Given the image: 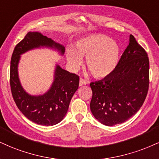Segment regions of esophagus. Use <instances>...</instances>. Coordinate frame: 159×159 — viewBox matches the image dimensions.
I'll list each match as a JSON object with an SVG mask.
<instances>
[{"label": "esophagus", "mask_w": 159, "mask_h": 159, "mask_svg": "<svg viewBox=\"0 0 159 159\" xmlns=\"http://www.w3.org/2000/svg\"><path fill=\"white\" fill-rule=\"evenodd\" d=\"M86 84H87V81H86V80L83 79V78H80V81H79L80 87H81V86H84V85H86Z\"/></svg>", "instance_id": "34e87169"}]
</instances>
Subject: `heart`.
Here are the masks:
<instances>
[{
    "label": "heart",
    "mask_w": 159,
    "mask_h": 159,
    "mask_svg": "<svg viewBox=\"0 0 159 159\" xmlns=\"http://www.w3.org/2000/svg\"><path fill=\"white\" fill-rule=\"evenodd\" d=\"M119 46L103 34H93L75 43V50H66V58L73 70L83 64L82 57H87V66L96 78L110 75L117 67L120 58Z\"/></svg>",
    "instance_id": "b5f03b06"
}]
</instances>
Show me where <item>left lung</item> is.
<instances>
[{
  "label": "left lung",
  "instance_id": "1",
  "mask_svg": "<svg viewBox=\"0 0 159 159\" xmlns=\"http://www.w3.org/2000/svg\"><path fill=\"white\" fill-rule=\"evenodd\" d=\"M149 69L147 53L130 35L114 72L90 84V110L94 117L104 125L114 126L134 116L148 93Z\"/></svg>",
  "mask_w": 159,
  "mask_h": 159
}]
</instances>
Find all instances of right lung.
Masks as SVG:
<instances>
[{
  "label": "right lung",
  "mask_w": 159,
  "mask_h": 159,
  "mask_svg": "<svg viewBox=\"0 0 159 159\" xmlns=\"http://www.w3.org/2000/svg\"><path fill=\"white\" fill-rule=\"evenodd\" d=\"M46 47L64 55L65 48L51 38L38 32H30L15 46L10 63V87L13 99L19 110L28 119L43 126H52L63 120L70 101L79 85V76L56 65L55 78L45 94L31 95L26 93L20 83L18 65L20 55L30 49Z\"/></svg>",
  "instance_id": "right-lung-1"
}]
</instances>
